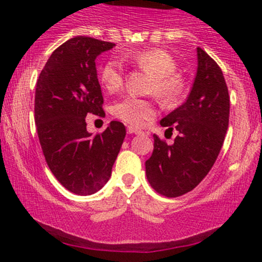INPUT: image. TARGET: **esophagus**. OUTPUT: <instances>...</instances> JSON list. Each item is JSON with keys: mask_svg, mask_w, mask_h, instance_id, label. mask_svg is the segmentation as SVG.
Wrapping results in <instances>:
<instances>
[{"mask_svg": "<svg viewBox=\"0 0 262 262\" xmlns=\"http://www.w3.org/2000/svg\"><path fill=\"white\" fill-rule=\"evenodd\" d=\"M127 130H128L129 134H140L141 133L139 129L135 128V127H128Z\"/></svg>", "mask_w": 262, "mask_h": 262, "instance_id": "34e87169", "label": "esophagus"}]
</instances>
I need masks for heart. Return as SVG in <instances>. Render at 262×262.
Instances as JSON below:
<instances>
[{
	"mask_svg": "<svg viewBox=\"0 0 262 262\" xmlns=\"http://www.w3.org/2000/svg\"><path fill=\"white\" fill-rule=\"evenodd\" d=\"M123 59L151 75L150 91L154 92L162 103L170 104L179 97L182 90V81L175 74L176 61L169 53L160 49H150L128 53L123 55ZM100 81L107 92L118 91L124 81L122 62L116 58L108 59L100 69ZM112 114L128 124L140 125L155 116V106L150 101L125 96L114 102Z\"/></svg>",
	"mask_w": 262,
	"mask_h": 262,
	"instance_id": "1",
	"label": "heart"
}]
</instances>
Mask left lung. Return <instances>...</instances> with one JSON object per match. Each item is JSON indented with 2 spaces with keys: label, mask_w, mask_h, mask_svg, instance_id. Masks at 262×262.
Masks as SVG:
<instances>
[{
  "label": "left lung",
  "mask_w": 262,
  "mask_h": 262,
  "mask_svg": "<svg viewBox=\"0 0 262 262\" xmlns=\"http://www.w3.org/2000/svg\"><path fill=\"white\" fill-rule=\"evenodd\" d=\"M229 106L221 68L197 48V73L187 100L160 121L161 127L175 128L179 135L172 145L154 135V151L145 162L146 177L156 192L182 196L207 176L223 145Z\"/></svg>",
  "instance_id": "1"
}]
</instances>
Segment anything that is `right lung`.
<instances>
[{"label": "right lung", "mask_w": 262, "mask_h": 262, "mask_svg": "<svg viewBox=\"0 0 262 262\" xmlns=\"http://www.w3.org/2000/svg\"><path fill=\"white\" fill-rule=\"evenodd\" d=\"M116 44L75 37L54 50L35 89V124L48 166L66 189L90 196L110 180L125 138V127L112 121L92 137L86 116L104 117L96 58Z\"/></svg>", "instance_id": "right-lung-1"}]
</instances>
